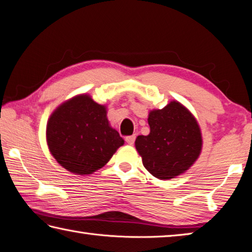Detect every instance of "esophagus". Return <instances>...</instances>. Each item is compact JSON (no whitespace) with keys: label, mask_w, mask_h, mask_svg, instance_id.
Returning a JSON list of instances; mask_svg holds the SVG:
<instances>
[{"label":"esophagus","mask_w":252,"mask_h":252,"mask_svg":"<svg viewBox=\"0 0 252 252\" xmlns=\"http://www.w3.org/2000/svg\"><path fill=\"white\" fill-rule=\"evenodd\" d=\"M134 141H135V135H130V136H126V142L129 145H133V144H134Z\"/></svg>","instance_id":"esophagus-1"}]
</instances>
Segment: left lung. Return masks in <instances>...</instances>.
I'll list each match as a JSON object with an SVG mask.
<instances>
[{"label": "left lung", "instance_id": "1", "mask_svg": "<svg viewBox=\"0 0 252 252\" xmlns=\"http://www.w3.org/2000/svg\"><path fill=\"white\" fill-rule=\"evenodd\" d=\"M149 135H139L135 149L146 170L160 180L176 178L199 158L203 145L198 120L181 102L171 100L149 112Z\"/></svg>", "mask_w": 252, "mask_h": 252}]
</instances>
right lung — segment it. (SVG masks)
<instances>
[{
  "instance_id": "add662e5",
  "label": "right lung",
  "mask_w": 252,
  "mask_h": 252,
  "mask_svg": "<svg viewBox=\"0 0 252 252\" xmlns=\"http://www.w3.org/2000/svg\"><path fill=\"white\" fill-rule=\"evenodd\" d=\"M49 152L67 171L87 176L110 160L125 140L110 126L107 107L80 94L62 102L49 117Z\"/></svg>"
}]
</instances>
